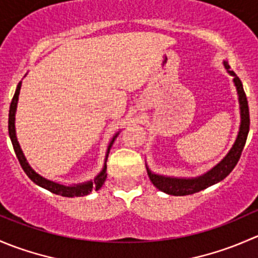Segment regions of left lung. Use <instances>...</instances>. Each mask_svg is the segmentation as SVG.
<instances>
[{"mask_svg":"<svg viewBox=\"0 0 258 258\" xmlns=\"http://www.w3.org/2000/svg\"><path fill=\"white\" fill-rule=\"evenodd\" d=\"M223 66L227 70L228 74L233 76V83L236 86L238 95V102H240V114H241V124L240 131H238L237 139H236L235 144L230 152L226 155V157L221 161L220 163L204 173L199 177L192 178H178V177H168V176L156 175L153 173L150 168H147L148 177L153 186L157 187L160 191L165 192L167 195H172V196H186V195L196 194V192L202 191V189L207 188V187L212 186V184L217 183V182L222 181L223 178L227 177L231 173V171L235 168L237 165L238 160L241 157L242 150H243L244 144H246L247 135L249 131V112H248V103H247L246 93L243 91V86H242L241 80L238 79L237 75L233 71H230V64L227 61H223Z\"/></svg>","mask_w":258,"mask_h":258,"instance_id":"8db88e82","label":"left lung"}]
</instances>
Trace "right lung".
Returning <instances> with one entry per match:
<instances>
[{
  "label": "right lung",
  "instance_id": "1",
  "mask_svg": "<svg viewBox=\"0 0 258 258\" xmlns=\"http://www.w3.org/2000/svg\"><path fill=\"white\" fill-rule=\"evenodd\" d=\"M20 90H21V82L17 85L16 92H15L14 98L11 101V106H10V113H9V135L10 139H11L12 146H14L15 153H16L18 161H20L21 167L23 168L26 175L30 177L31 181L35 182L36 184H38L42 188H46L47 191L52 192L54 195H59V196L63 197H80V196H86V195L91 194L92 189H100L102 187V184L105 183L106 177H107V173H106V161H107L108 157V152H110L111 147H112L114 140L116 137L118 136V132L113 136V139L111 140L110 145H108L107 152H106V160H105V165H103L102 171L96 176L93 181H88V182H83V183H79V184H74V186H67V184H62L58 183V182H53L51 179H47L45 177H42L41 175H38L30 165H28L27 160H26L25 155H23L22 150H21L20 144L17 141V136H16V127H15V116H16V108H17V102H18V95H20Z\"/></svg>",
  "mask_w": 258,
  "mask_h": 258
}]
</instances>
